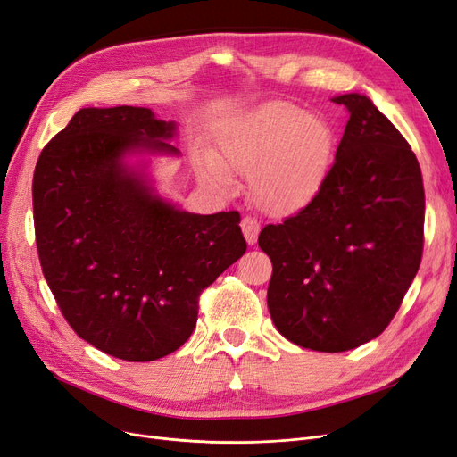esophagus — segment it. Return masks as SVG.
Masks as SVG:
<instances>
[{"label":"esophagus","instance_id":"esophagus-1","mask_svg":"<svg viewBox=\"0 0 457 457\" xmlns=\"http://www.w3.org/2000/svg\"><path fill=\"white\" fill-rule=\"evenodd\" d=\"M241 229H243V235L248 245H254L258 241V233H260V224L256 218L252 216H245L241 220Z\"/></svg>","mask_w":457,"mask_h":457}]
</instances>
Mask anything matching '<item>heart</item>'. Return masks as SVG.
<instances>
[{"instance_id": "heart-1", "label": "heart", "mask_w": 457, "mask_h": 457, "mask_svg": "<svg viewBox=\"0 0 457 457\" xmlns=\"http://www.w3.org/2000/svg\"><path fill=\"white\" fill-rule=\"evenodd\" d=\"M224 163L201 152L199 171L218 188L229 182L228 169L250 177L254 205L286 216L305 209L331 171L337 133L324 118L294 104H271L235 120L220 137Z\"/></svg>"}]
</instances>
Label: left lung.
Segmentation results:
<instances>
[{"label":"left lung","instance_id":"obj_1","mask_svg":"<svg viewBox=\"0 0 457 457\" xmlns=\"http://www.w3.org/2000/svg\"><path fill=\"white\" fill-rule=\"evenodd\" d=\"M343 139L320 194L260 248L271 258L267 307L290 343L345 352L392 322L424 248V182L414 152L367 96L343 94Z\"/></svg>","mask_w":457,"mask_h":457}]
</instances>
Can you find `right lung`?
<instances>
[{"mask_svg": "<svg viewBox=\"0 0 457 457\" xmlns=\"http://www.w3.org/2000/svg\"><path fill=\"white\" fill-rule=\"evenodd\" d=\"M177 122L152 109H80L33 173L43 275L75 333L126 361L180 348L197 297L246 250L237 211L194 214L163 197L148 167L179 158Z\"/></svg>", "mask_w": 457, "mask_h": 457, "instance_id": "right-lung-1", "label": "right lung"}]
</instances>
